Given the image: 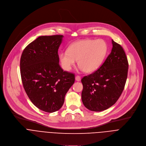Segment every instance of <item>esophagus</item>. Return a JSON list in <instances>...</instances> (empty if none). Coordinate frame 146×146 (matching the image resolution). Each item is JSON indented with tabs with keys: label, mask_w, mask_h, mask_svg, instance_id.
I'll use <instances>...</instances> for the list:
<instances>
[{
	"label": "esophagus",
	"mask_w": 146,
	"mask_h": 146,
	"mask_svg": "<svg viewBox=\"0 0 146 146\" xmlns=\"http://www.w3.org/2000/svg\"><path fill=\"white\" fill-rule=\"evenodd\" d=\"M75 79H76V81H80L81 80V77H80V76H76Z\"/></svg>",
	"instance_id": "1"
}]
</instances>
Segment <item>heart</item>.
<instances>
[{
  "label": "heart",
  "instance_id": "obj_1",
  "mask_svg": "<svg viewBox=\"0 0 146 146\" xmlns=\"http://www.w3.org/2000/svg\"><path fill=\"white\" fill-rule=\"evenodd\" d=\"M107 51V44L102 39L80 40L70 45L68 51L61 52L59 58L62 68L66 71H69L78 60L82 70L91 73L100 66Z\"/></svg>",
  "mask_w": 146,
  "mask_h": 146
}]
</instances>
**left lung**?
<instances>
[{"label":"left lung","instance_id":"1","mask_svg":"<svg viewBox=\"0 0 146 146\" xmlns=\"http://www.w3.org/2000/svg\"><path fill=\"white\" fill-rule=\"evenodd\" d=\"M113 48L102 66L81 79L82 102L88 110H105L118 100L125 85L128 62L122 47L112 40Z\"/></svg>","mask_w":146,"mask_h":146}]
</instances>
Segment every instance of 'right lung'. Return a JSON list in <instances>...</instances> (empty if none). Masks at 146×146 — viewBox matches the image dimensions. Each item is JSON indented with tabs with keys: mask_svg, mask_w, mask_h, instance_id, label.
<instances>
[{
	"mask_svg": "<svg viewBox=\"0 0 146 146\" xmlns=\"http://www.w3.org/2000/svg\"><path fill=\"white\" fill-rule=\"evenodd\" d=\"M62 35L40 36L24 50L20 72L24 90L33 105L47 113L59 110L74 84V74L61 68L58 48Z\"/></svg>",
	"mask_w": 146,
	"mask_h": 146,
	"instance_id": "1",
	"label": "right lung"
}]
</instances>
